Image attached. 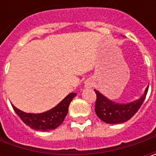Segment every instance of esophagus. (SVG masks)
Masks as SVG:
<instances>
[{
	"instance_id": "34e87169",
	"label": "esophagus",
	"mask_w": 156,
	"mask_h": 156,
	"mask_svg": "<svg viewBox=\"0 0 156 156\" xmlns=\"http://www.w3.org/2000/svg\"><path fill=\"white\" fill-rule=\"evenodd\" d=\"M93 86V81L92 80H87L85 81V87H91Z\"/></svg>"
}]
</instances>
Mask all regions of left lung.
<instances>
[{"mask_svg": "<svg viewBox=\"0 0 156 156\" xmlns=\"http://www.w3.org/2000/svg\"><path fill=\"white\" fill-rule=\"evenodd\" d=\"M148 87L146 88L143 95L140 99L134 101L126 104L116 103L113 101L108 99L106 96L94 90L96 94L95 101V113L101 121L109 124L122 123L129 121L130 118L135 115V114L141 108L147 95Z\"/></svg>", "mask_w": 156, "mask_h": 156, "instance_id": "obj_1", "label": "left lung"}]
</instances>
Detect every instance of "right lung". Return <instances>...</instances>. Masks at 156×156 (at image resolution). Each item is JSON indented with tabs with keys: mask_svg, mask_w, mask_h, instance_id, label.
Wrapping results in <instances>:
<instances>
[{
	"mask_svg": "<svg viewBox=\"0 0 156 156\" xmlns=\"http://www.w3.org/2000/svg\"><path fill=\"white\" fill-rule=\"evenodd\" d=\"M75 95V93H70L55 108L41 114L25 113L15 108L14 105L12 106L17 115L29 128L39 131H49L55 129L63 122L68 114L69 104Z\"/></svg>",
	"mask_w": 156,
	"mask_h": 156,
	"instance_id": "1",
	"label": "right lung"
}]
</instances>
